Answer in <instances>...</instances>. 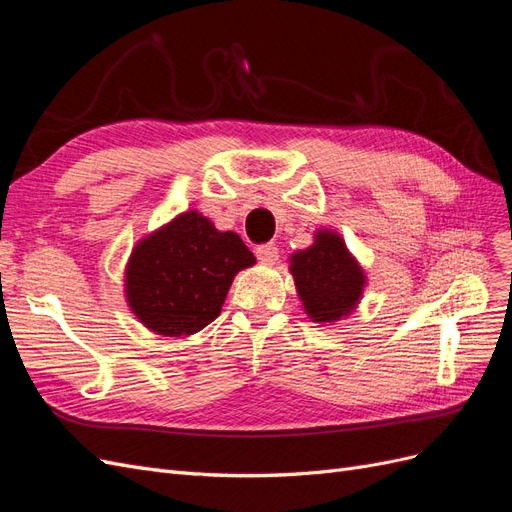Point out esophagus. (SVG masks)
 <instances>
[{
	"label": "esophagus",
	"mask_w": 512,
	"mask_h": 512,
	"mask_svg": "<svg viewBox=\"0 0 512 512\" xmlns=\"http://www.w3.org/2000/svg\"><path fill=\"white\" fill-rule=\"evenodd\" d=\"M256 258L260 262H267V265H273V262L280 258V250H277L275 243H262L256 247Z\"/></svg>",
	"instance_id": "esophagus-1"
}]
</instances>
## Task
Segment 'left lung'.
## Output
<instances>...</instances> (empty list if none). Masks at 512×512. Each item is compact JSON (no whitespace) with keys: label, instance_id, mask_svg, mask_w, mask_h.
<instances>
[{"label":"left lung","instance_id":"obj_1","mask_svg":"<svg viewBox=\"0 0 512 512\" xmlns=\"http://www.w3.org/2000/svg\"><path fill=\"white\" fill-rule=\"evenodd\" d=\"M290 262L299 297L314 322H335L359 303L365 275L335 232L320 230L316 243Z\"/></svg>","mask_w":512,"mask_h":512}]
</instances>
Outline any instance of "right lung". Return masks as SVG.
<instances>
[{"instance_id": "1", "label": "right lung", "mask_w": 512, "mask_h": 512, "mask_svg": "<svg viewBox=\"0 0 512 512\" xmlns=\"http://www.w3.org/2000/svg\"><path fill=\"white\" fill-rule=\"evenodd\" d=\"M254 262L239 235L188 211L134 247L128 303L158 335H192L220 316L232 277Z\"/></svg>"}]
</instances>
